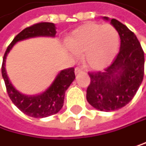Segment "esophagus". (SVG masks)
I'll use <instances>...</instances> for the list:
<instances>
[{
    "instance_id": "34e87169",
    "label": "esophagus",
    "mask_w": 146,
    "mask_h": 146,
    "mask_svg": "<svg viewBox=\"0 0 146 146\" xmlns=\"http://www.w3.org/2000/svg\"><path fill=\"white\" fill-rule=\"evenodd\" d=\"M74 72H75V74H82V72H83L84 71H83V69H82V68L76 67V68H75V70H74Z\"/></svg>"
}]
</instances>
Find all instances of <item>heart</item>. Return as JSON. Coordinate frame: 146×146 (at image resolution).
Instances as JSON below:
<instances>
[{
	"label": "heart",
	"mask_w": 146,
	"mask_h": 146,
	"mask_svg": "<svg viewBox=\"0 0 146 146\" xmlns=\"http://www.w3.org/2000/svg\"><path fill=\"white\" fill-rule=\"evenodd\" d=\"M120 37L111 25L88 22L79 26L68 37L67 45L78 55L84 54L85 63L92 70H103L117 54Z\"/></svg>",
	"instance_id": "heart-1"
}]
</instances>
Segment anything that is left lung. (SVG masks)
I'll return each instance as SVG.
<instances>
[{"label":"left lung","mask_w":146,"mask_h":146,"mask_svg":"<svg viewBox=\"0 0 146 146\" xmlns=\"http://www.w3.org/2000/svg\"><path fill=\"white\" fill-rule=\"evenodd\" d=\"M104 19L108 20V17ZM110 23L120 35V52L104 72H89L90 83L87 89L88 102L105 112L128 105L143 82L145 70L144 50L137 36L114 18Z\"/></svg>","instance_id":"8db88e82"}]
</instances>
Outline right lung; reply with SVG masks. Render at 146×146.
<instances>
[{
    "label": "right lung",
    "instance_id": "right-lung-1",
    "mask_svg": "<svg viewBox=\"0 0 146 146\" xmlns=\"http://www.w3.org/2000/svg\"><path fill=\"white\" fill-rule=\"evenodd\" d=\"M56 33V26L53 23L42 22L33 25L24 29L14 38L7 48L3 56L1 74L4 80L9 97L21 112L33 118H45L56 114L61 110L64 106V93L75 79L74 68L71 67L62 70L56 75L48 89L41 94L37 96H26L17 91L9 82L5 70L6 57L10 49L17 41L37 36L54 37Z\"/></svg>",
    "mask_w": 146,
    "mask_h": 146
}]
</instances>
